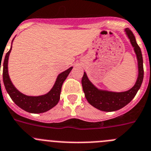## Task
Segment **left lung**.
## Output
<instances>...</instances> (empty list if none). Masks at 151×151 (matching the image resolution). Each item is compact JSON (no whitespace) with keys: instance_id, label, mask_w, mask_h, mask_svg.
I'll list each match as a JSON object with an SVG mask.
<instances>
[{"instance_id":"8db88e82","label":"left lung","mask_w":151,"mask_h":151,"mask_svg":"<svg viewBox=\"0 0 151 151\" xmlns=\"http://www.w3.org/2000/svg\"><path fill=\"white\" fill-rule=\"evenodd\" d=\"M124 31L129 38L131 45L133 47L138 60L139 75L134 86L131 89L124 92H113L98 89L90 81L85 72H84L81 79L83 91L88 103L96 109L103 111H114L127 106L135 97L143 81V58L141 48L137 44L135 36L132 31L129 28H126Z\"/></svg>"}]
</instances>
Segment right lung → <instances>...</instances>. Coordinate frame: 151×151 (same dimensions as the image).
Returning <instances> with one entry per match:
<instances>
[{
  "label": "right lung",
  "instance_id": "right-lung-1",
  "mask_svg": "<svg viewBox=\"0 0 151 151\" xmlns=\"http://www.w3.org/2000/svg\"><path fill=\"white\" fill-rule=\"evenodd\" d=\"M11 50H12V45H11L9 52L5 55V58L4 60L3 81H4L5 88L12 101L23 110L26 111L27 112L35 113V114L45 112L47 111L50 110L51 109L55 107L60 100V91H61L63 81L66 80V77L70 74V71L73 69V66H71L68 70L63 71V73H60L58 76L55 85L49 92L44 95H41V96H27L18 91L16 87L12 85V81L9 78V73H8V60H9V56Z\"/></svg>",
  "mask_w": 151,
  "mask_h": 151
}]
</instances>
